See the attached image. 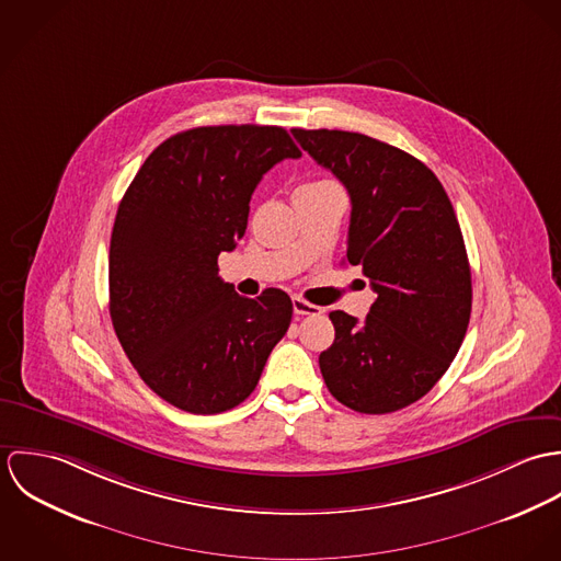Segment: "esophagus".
Instances as JSON below:
<instances>
[{
	"label": "esophagus",
	"mask_w": 561,
	"mask_h": 561,
	"mask_svg": "<svg viewBox=\"0 0 561 561\" xmlns=\"http://www.w3.org/2000/svg\"><path fill=\"white\" fill-rule=\"evenodd\" d=\"M291 302H294V313H296V316H320L321 313L320 307H316V305L302 300L300 296H294Z\"/></svg>",
	"instance_id": "34e87169"
}]
</instances>
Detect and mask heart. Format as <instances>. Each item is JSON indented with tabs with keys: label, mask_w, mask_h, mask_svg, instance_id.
<instances>
[{
	"label": "heart",
	"mask_w": 561,
	"mask_h": 561,
	"mask_svg": "<svg viewBox=\"0 0 561 561\" xmlns=\"http://www.w3.org/2000/svg\"><path fill=\"white\" fill-rule=\"evenodd\" d=\"M325 185H332V183H328V181H311V183L300 185L298 190H318V187H325Z\"/></svg>",
	"instance_id": "heart-1"
}]
</instances>
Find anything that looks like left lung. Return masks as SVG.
<instances>
[{
    "mask_svg": "<svg viewBox=\"0 0 561 561\" xmlns=\"http://www.w3.org/2000/svg\"><path fill=\"white\" fill-rule=\"evenodd\" d=\"M347 190V261L371 280L363 321L332 311L320 354L332 398L365 414L421 400L449 369L471 320V267L451 201L423 161L376 138L291 129Z\"/></svg>",
    "mask_w": 561,
    "mask_h": 561,
    "instance_id": "8db88e82",
    "label": "left lung"
}]
</instances>
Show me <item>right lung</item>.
I'll return each mask as SVG.
<instances>
[{
  "instance_id": "right-lung-1",
  "label": "right lung",
  "mask_w": 561,
  "mask_h": 561,
  "mask_svg": "<svg viewBox=\"0 0 561 561\" xmlns=\"http://www.w3.org/2000/svg\"><path fill=\"white\" fill-rule=\"evenodd\" d=\"M300 156L283 127H196L163 140L127 187L110 240V316L161 400L216 414L254 391L294 305L274 287L243 298L218 276V256L243 238L261 176Z\"/></svg>"
}]
</instances>
